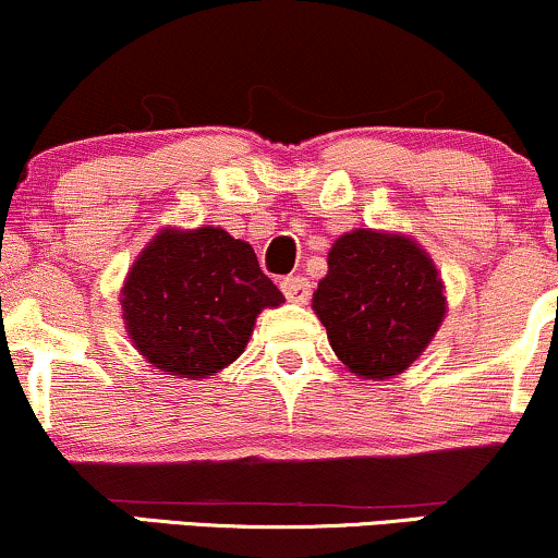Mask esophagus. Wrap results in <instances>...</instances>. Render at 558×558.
<instances>
[{
    "instance_id": "34e87169",
    "label": "esophagus",
    "mask_w": 558,
    "mask_h": 558,
    "mask_svg": "<svg viewBox=\"0 0 558 558\" xmlns=\"http://www.w3.org/2000/svg\"><path fill=\"white\" fill-rule=\"evenodd\" d=\"M280 291H283V296L288 299V301H293V304H306V301H310V293H312V288H310V283H306V278H283L280 280Z\"/></svg>"
}]
</instances>
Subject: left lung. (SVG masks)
Returning <instances> with one entry per match:
<instances>
[{
  "label": "left lung",
  "instance_id": "1",
  "mask_svg": "<svg viewBox=\"0 0 558 558\" xmlns=\"http://www.w3.org/2000/svg\"><path fill=\"white\" fill-rule=\"evenodd\" d=\"M312 310L351 373L386 380L420 360L438 332L444 280L420 243L360 228L332 243Z\"/></svg>",
  "mask_w": 558,
  "mask_h": 558
}]
</instances>
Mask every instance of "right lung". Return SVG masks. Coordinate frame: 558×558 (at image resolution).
<instances>
[{"mask_svg": "<svg viewBox=\"0 0 558 558\" xmlns=\"http://www.w3.org/2000/svg\"><path fill=\"white\" fill-rule=\"evenodd\" d=\"M283 301L254 248L213 226L159 230L120 293L141 356L159 373L191 380L239 360L259 312Z\"/></svg>", "mask_w": 558, "mask_h": 558, "instance_id": "1", "label": "right lung"}]
</instances>
